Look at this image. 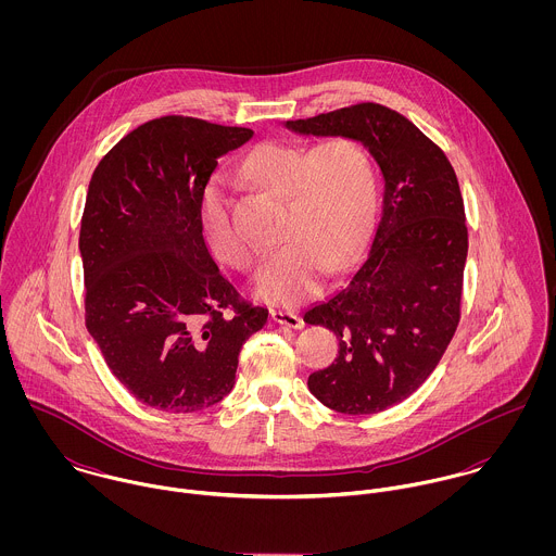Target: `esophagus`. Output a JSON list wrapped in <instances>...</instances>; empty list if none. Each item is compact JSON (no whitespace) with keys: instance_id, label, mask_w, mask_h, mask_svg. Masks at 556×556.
Listing matches in <instances>:
<instances>
[{"instance_id":"1","label":"esophagus","mask_w":556,"mask_h":556,"mask_svg":"<svg viewBox=\"0 0 556 556\" xmlns=\"http://www.w3.org/2000/svg\"><path fill=\"white\" fill-rule=\"evenodd\" d=\"M269 317L274 323H280V325H287L291 329H302L304 327V320L298 317L295 313H287V311H269Z\"/></svg>"}]
</instances>
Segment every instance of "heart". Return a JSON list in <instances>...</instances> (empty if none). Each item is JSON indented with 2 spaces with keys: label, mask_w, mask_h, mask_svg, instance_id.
<instances>
[{
  "label": "heart",
  "mask_w": 556,
  "mask_h": 556,
  "mask_svg": "<svg viewBox=\"0 0 556 556\" xmlns=\"http://www.w3.org/2000/svg\"><path fill=\"white\" fill-rule=\"evenodd\" d=\"M256 186L287 197L285 245L261 267L254 291L278 304H298L317 291L323 269L344 267L364 245L377 214V173L366 148L333 137L306 148L267 141L241 160ZM201 231L210 250L236 269H250L258 248L233 220L231 199L212 181L201 194Z\"/></svg>",
  "instance_id": "obj_1"
}]
</instances>
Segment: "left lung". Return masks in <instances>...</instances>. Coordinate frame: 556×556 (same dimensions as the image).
Instances as JSON below:
<instances>
[{
	"instance_id": "8db88e82",
	"label": "left lung",
	"mask_w": 556,
	"mask_h": 556,
	"mask_svg": "<svg viewBox=\"0 0 556 556\" xmlns=\"http://www.w3.org/2000/svg\"><path fill=\"white\" fill-rule=\"evenodd\" d=\"M287 128L364 143L386 179L366 258L340 291L304 315L338 338V357L308 377L313 396L344 415L381 413L432 375L460 323L469 233L458 177L437 143L377 102Z\"/></svg>"
}]
</instances>
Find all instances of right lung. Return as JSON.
Instances as JSON below:
<instances>
[{"mask_svg": "<svg viewBox=\"0 0 556 556\" xmlns=\"http://www.w3.org/2000/svg\"><path fill=\"white\" fill-rule=\"evenodd\" d=\"M252 135L166 115L128 132L91 175L79 236L85 325L117 381L152 408L220 402L243 342L267 323L223 278L199 220L218 159Z\"/></svg>", "mask_w": 556, "mask_h": 556, "instance_id": "1", "label": "right lung"}]
</instances>
